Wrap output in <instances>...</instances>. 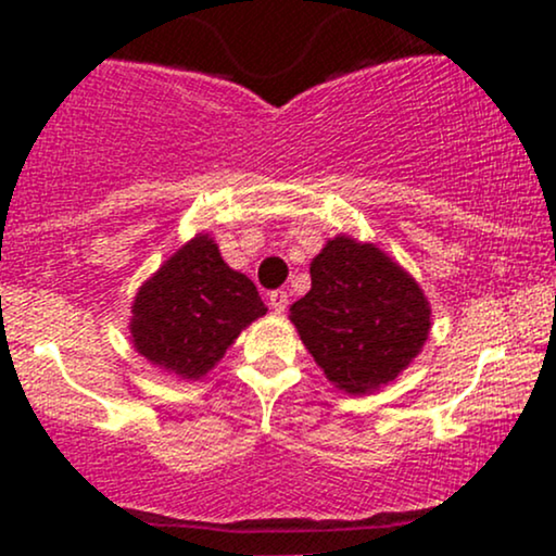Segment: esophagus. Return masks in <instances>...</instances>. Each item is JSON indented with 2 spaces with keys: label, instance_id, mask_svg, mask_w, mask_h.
<instances>
[{
  "label": "esophagus",
  "instance_id": "obj_1",
  "mask_svg": "<svg viewBox=\"0 0 556 556\" xmlns=\"http://www.w3.org/2000/svg\"><path fill=\"white\" fill-rule=\"evenodd\" d=\"M287 303H290V295H287L285 290H274V292H269V305H271V311H277V314H282V311L287 308Z\"/></svg>",
  "mask_w": 556,
  "mask_h": 556
}]
</instances>
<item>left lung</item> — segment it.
Here are the masks:
<instances>
[{
  "instance_id": "1",
  "label": "left lung",
  "mask_w": 556,
  "mask_h": 556,
  "mask_svg": "<svg viewBox=\"0 0 556 556\" xmlns=\"http://www.w3.org/2000/svg\"><path fill=\"white\" fill-rule=\"evenodd\" d=\"M292 324L329 381L348 394L387 384L424 348L431 308L424 290L379 248L327 242L311 261V290Z\"/></svg>"
}]
</instances>
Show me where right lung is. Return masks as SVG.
Segmentation results:
<instances>
[{
    "label": "right lung",
    "mask_w": 556,
    "mask_h": 556,
    "mask_svg": "<svg viewBox=\"0 0 556 556\" xmlns=\"http://www.w3.org/2000/svg\"><path fill=\"white\" fill-rule=\"evenodd\" d=\"M266 314L256 285L222 261L206 235L190 240L140 287L132 303V344L156 366L198 379Z\"/></svg>",
    "instance_id": "add662e5"
}]
</instances>
